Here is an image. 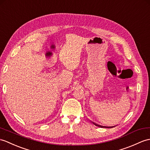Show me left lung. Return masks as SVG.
<instances>
[{
    "mask_svg": "<svg viewBox=\"0 0 150 150\" xmlns=\"http://www.w3.org/2000/svg\"><path fill=\"white\" fill-rule=\"evenodd\" d=\"M94 124H95V123H94ZM95 125H96V126H98V127H101V126H99V125H96V124H95ZM108 128V127H107Z\"/></svg>",
    "mask_w": 150,
    "mask_h": 150,
    "instance_id": "8db88e82",
    "label": "left lung"
}]
</instances>
